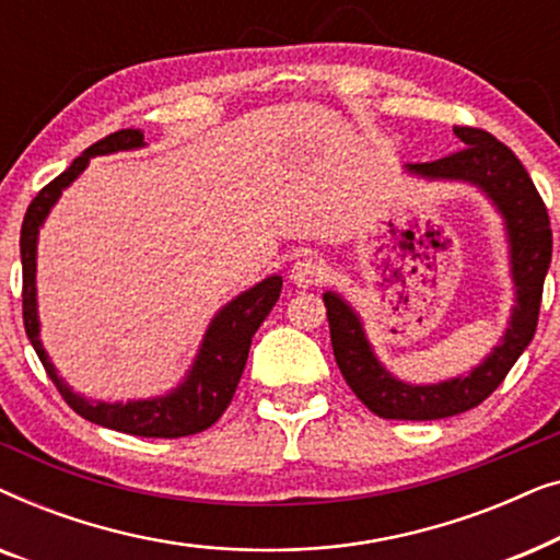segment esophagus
Segmentation results:
<instances>
[{
    "label": "esophagus",
    "mask_w": 560,
    "mask_h": 560,
    "mask_svg": "<svg viewBox=\"0 0 560 560\" xmlns=\"http://www.w3.org/2000/svg\"><path fill=\"white\" fill-rule=\"evenodd\" d=\"M324 272L326 267L324 262L316 255H301L293 262V270H290V280L295 282L298 288H311V285H318L320 280H324Z\"/></svg>",
    "instance_id": "esophagus-1"
}]
</instances>
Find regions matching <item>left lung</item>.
I'll return each mask as SVG.
<instances>
[{"label":"left lung","mask_w":560,"mask_h":560,"mask_svg":"<svg viewBox=\"0 0 560 560\" xmlns=\"http://www.w3.org/2000/svg\"><path fill=\"white\" fill-rule=\"evenodd\" d=\"M454 132L466 144L464 150L451 152L433 163L408 165V171L433 180L474 183L492 198L508 226L517 303L512 308L510 328L504 331L502 343L477 370L441 385H405L372 354L357 313L331 290L324 293L336 364L351 393L374 416L387 420H439L477 408L502 385L538 328L542 282L553 255L546 203L508 144L477 127H454Z\"/></svg>","instance_id":"obj_1"}]
</instances>
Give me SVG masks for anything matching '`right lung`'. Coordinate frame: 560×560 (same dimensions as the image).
Instances as JSON below:
<instances>
[{"label":"right lung","mask_w":560,"mask_h":560,"mask_svg":"<svg viewBox=\"0 0 560 560\" xmlns=\"http://www.w3.org/2000/svg\"><path fill=\"white\" fill-rule=\"evenodd\" d=\"M144 144V135L140 129H119L89 150H83L56 180H50L40 194L27 206L25 221L20 232V255H22V320H25L27 339L40 357V362L63 395V400L79 412L81 418L91 423L112 428V431L144 435V439H180V435L201 433L211 428L224 416V410L232 402L240 385L244 364H247L252 336L259 324L278 303L282 278L272 275L255 285L247 293L236 295L232 303L224 305L211 320L206 339L198 351L194 370L175 393L155 400H137V402H91L86 397L75 395L63 380L58 377L52 364L48 362L40 343V320H37V301H35V255H37V232H40L45 217L58 201L60 190L79 178L83 167L89 165V158L109 155L117 150H135Z\"/></svg>","instance_id":"add662e5"}]
</instances>
